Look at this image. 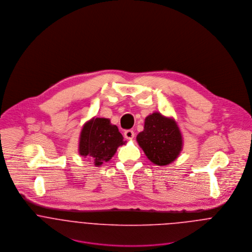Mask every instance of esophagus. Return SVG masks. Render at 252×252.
Wrapping results in <instances>:
<instances>
[{
	"instance_id": "obj_1",
	"label": "esophagus",
	"mask_w": 252,
	"mask_h": 252,
	"mask_svg": "<svg viewBox=\"0 0 252 252\" xmlns=\"http://www.w3.org/2000/svg\"><path fill=\"white\" fill-rule=\"evenodd\" d=\"M124 137L127 139V140H132L134 137H135V133L133 130H126L124 132Z\"/></svg>"
}]
</instances>
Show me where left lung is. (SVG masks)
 <instances>
[{
  "label": "left lung",
  "mask_w": 252,
  "mask_h": 252,
  "mask_svg": "<svg viewBox=\"0 0 252 252\" xmlns=\"http://www.w3.org/2000/svg\"><path fill=\"white\" fill-rule=\"evenodd\" d=\"M137 142L146 157L157 166H167L174 162L183 146L175 119L160 112H153L145 117L144 131L137 136Z\"/></svg>",
  "instance_id": "8db88e82"
}]
</instances>
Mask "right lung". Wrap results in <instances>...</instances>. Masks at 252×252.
I'll use <instances>...</instances> for the list:
<instances>
[{
    "label": "right lung",
    "mask_w": 252,
    "mask_h": 252,
    "mask_svg": "<svg viewBox=\"0 0 252 252\" xmlns=\"http://www.w3.org/2000/svg\"><path fill=\"white\" fill-rule=\"evenodd\" d=\"M125 144L117 126L112 125L108 118L97 117L83 125L78 152L81 156H89L95 166H101L111 159L118 146Z\"/></svg>",
    "instance_id": "right-lung-1"
}]
</instances>
